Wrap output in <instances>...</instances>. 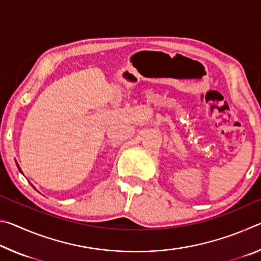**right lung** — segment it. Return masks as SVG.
Here are the masks:
<instances>
[{"mask_svg":"<svg viewBox=\"0 0 261 261\" xmlns=\"http://www.w3.org/2000/svg\"><path fill=\"white\" fill-rule=\"evenodd\" d=\"M17 166H18V165H17ZM18 168H19V166H18ZM19 170H20V168H19ZM21 171V170H20Z\"/></svg>","mask_w":261,"mask_h":261,"instance_id":"obj_1","label":"right lung"}]
</instances>
